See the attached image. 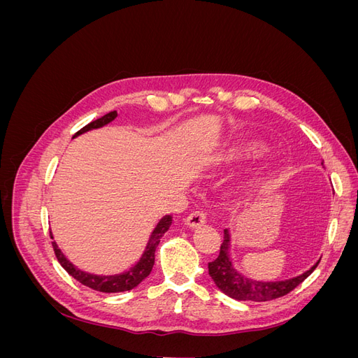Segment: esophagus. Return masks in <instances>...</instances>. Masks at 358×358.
Segmentation results:
<instances>
[{"label": "esophagus", "mask_w": 358, "mask_h": 358, "mask_svg": "<svg viewBox=\"0 0 358 358\" xmlns=\"http://www.w3.org/2000/svg\"><path fill=\"white\" fill-rule=\"evenodd\" d=\"M185 224L189 229H200V227L206 224V215L201 212H192L185 220Z\"/></svg>", "instance_id": "obj_1"}]
</instances>
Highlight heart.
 Wrapping results in <instances>:
<instances>
[{
	"instance_id": "b5f03b06",
	"label": "heart",
	"mask_w": 358,
	"mask_h": 358,
	"mask_svg": "<svg viewBox=\"0 0 358 358\" xmlns=\"http://www.w3.org/2000/svg\"><path fill=\"white\" fill-rule=\"evenodd\" d=\"M259 152V145L255 142H231L221 148L210 159V166L213 169H222L239 161L243 157L255 155Z\"/></svg>"
}]
</instances>
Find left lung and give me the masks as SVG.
<instances>
[{
	"label": "left lung",
	"mask_w": 358,
	"mask_h": 358,
	"mask_svg": "<svg viewBox=\"0 0 358 358\" xmlns=\"http://www.w3.org/2000/svg\"><path fill=\"white\" fill-rule=\"evenodd\" d=\"M230 233L224 230V241L221 243L220 255L215 262L209 263V275L213 279L215 285L224 294L234 300H249V301H268L288 294L289 291L299 287L305 280L320 262L312 266L305 273L287 280H275V282H264V280H254L243 276L236 270L230 258Z\"/></svg>",
	"instance_id": "8db88e82"
}]
</instances>
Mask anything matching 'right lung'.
Instances as JSON below:
<instances>
[{"instance_id":"right-lung-1","label":"right lung","mask_w":358,"mask_h":358,"mask_svg":"<svg viewBox=\"0 0 358 358\" xmlns=\"http://www.w3.org/2000/svg\"><path fill=\"white\" fill-rule=\"evenodd\" d=\"M117 116L116 110L107 113L99 119H95L91 124L85 125L82 129H79L78 133L74 134V137H78L86 131H90V129H95V128H101L104 125H107L109 122H112L113 119ZM173 221V216L171 215H166L164 218H161V221L157 224L155 230L152 231L149 237V242L146 245L145 252L142 255V258L138 259V263L131 267L129 270H127L125 273L121 275H110V276H100V275H92V273H86L83 270L78 268L74 264H71L69 259L66 258L61 252V249L58 248L57 242H52L53 246V251H55V255L58 258L59 264L66 268V272L73 276L76 280H79L80 284H83L85 287L92 288L95 291H100V292H122V291H129L136 288L140 282H142L143 279H146L150 272H152V267L155 263V249L159 243V239L162 237L171 225ZM50 237L53 239V236L50 234Z\"/></svg>"}]
</instances>
